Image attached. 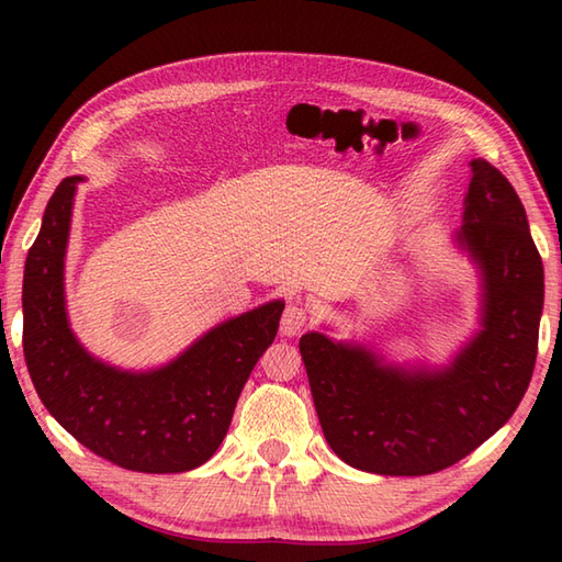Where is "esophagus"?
Here are the masks:
<instances>
[{
	"label": "esophagus",
	"mask_w": 562,
	"mask_h": 562,
	"mask_svg": "<svg viewBox=\"0 0 562 562\" xmlns=\"http://www.w3.org/2000/svg\"><path fill=\"white\" fill-rule=\"evenodd\" d=\"M306 321H308L306 304L290 302L288 306H284V314H282V321H280L282 336H288V338L296 336V333H300L306 326Z\"/></svg>",
	"instance_id": "1"
}]
</instances>
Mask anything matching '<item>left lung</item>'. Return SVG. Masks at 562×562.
Here are the masks:
<instances>
[{
	"mask_svg": "<svg viewBox=\"0 0 562 562\" xmlns=\"http://www.w3.org/2000/svg\"><path fill=\"white\" fill-rule=\"evenodd\" d=\"M457 238L481 266L483 330L445 372L408 374L321 333L300 340L318 423L338 457L381 475H427L469 457L517 411L533 374L543 262L517 190L473 159Z\"/></svg>",
	"mask_w": 562,
	"mask_h": 562,
	"instance_id": "1",
	"label": "left lung"
}]
</instances>
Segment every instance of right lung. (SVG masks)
<instances>
[{"label":"right lung","mask_w":562,"mask_h":562,"mask_svg":"<svg viewBox=\"0 0 562 562\" xmlns=\"http://www.w3.org/2000/svg\"><path fill=\"white\" fill-rule=\"evenodd\" d=\"M79 176L55 188L23 270V357L43 405L79 445L121 469L183 473L229 429L250 369L278 336L282 302L212 328L157 372L103 364L71 336L63 268Z\"/></svg>","instance_id":"right-lung-1"}]
</instances>
